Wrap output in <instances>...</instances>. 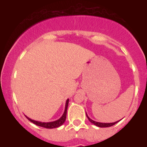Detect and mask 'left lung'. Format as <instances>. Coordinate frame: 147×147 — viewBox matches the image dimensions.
I'll use <instances>...</instances> for the list:
<instances>
[{"mask_svg":"<svg viewBox=\"0 0 147 147\" xmlns=\"http://www.w3.org/2000/svg\"><path fill=\"white\" fill-rule=\"evenodd\" d=\"M86 117H88V120L90 121V122L92 123V124H93L94 125L98 126V127H101V128H103V127H109V126H113L114 124H117L118 122H119V121L121 120H119V121H117V122H112V123H102V122H95V121L92 120V119H91L90 117L88 116V115L86 113Z\"/></svg>","mask_w":147,"mask_h":147,"instance_id":"8db88e82","label":"left lung"}]
</instances>
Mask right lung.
I'll list each match as a JSON object with an SVG mask.
<instances>
[{
  "label": "right lung",
  "instance_id": "add662e5",
  "mask_svg": "<svg viewBox=\"0 0 147 147\" xmlns=\"http://www.w3.org/2000/svg\"><path fill=\"white\" fill-rule=\"evenodd\" d=\"M68 103H69V99H67L66 102H65V111H64L63 114L62 115V116L59 118V119H57L56 121H53V122H38V121L33 120V119H30V118L27 117L26 115H25V117L28 118V120H30V122L34 123V124H36V125L38 126L46 128V129H55V128L59 127L60 126H61L62 124L65 122V119H66V113H67V109H68Z\"/></svg>",
  "mask_w": 147,
  "mask_h": 147
}]
</instances>
